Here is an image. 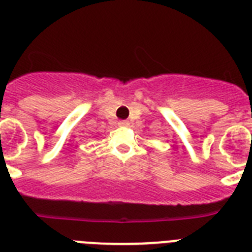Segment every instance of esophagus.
I'll use <instances>...</instances> for the list:
<instances>
[{"instance_id": "34e87169", "label": "esophagus", "mask_w": 252, "mask_h": 252, "mask_svg": "<svg viewBox=\"0 0 252 252\" xmlns=\"http://www.w3.org/2000/svg\"><path fill=\"white\" fill-rule=\"evenodd\" d=\"M119 125H120V126H127L128 122L126 121V120H122V121L119 122Z\"/></svg>"}]
</instances>
